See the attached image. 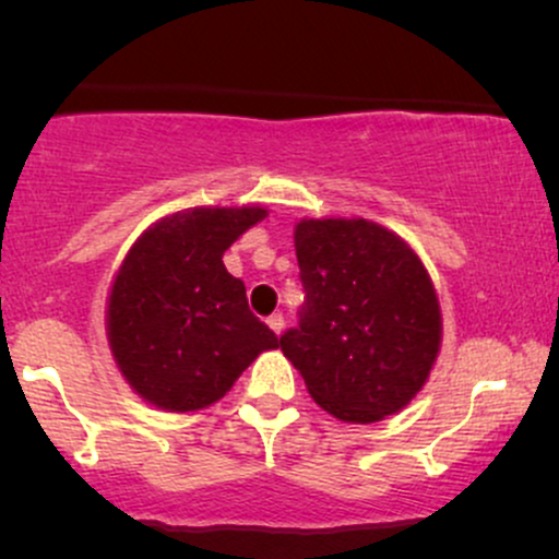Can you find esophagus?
<instances>
[{"instance_id": "esophagus-1", "label": "esophagus", "mask_w": 559, "mask_h": 559, "mask_svg": "<svg viewBox=\"0 0 559 559\" xmlns=\"http://www.w3.org/2000/svg\"><path fill=\"white\" fill-rule=\"evenodd\" d=\"M267 325H271V331L278 336V333L284 331V316H281V312H273V316L267 318Z\"/></svg>"}]
</instances>
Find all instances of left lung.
Listing matches in <instances>:
<instances>
[{
    "mask_svg": "<svg viewBox=\"0 0 559 559\" xmlns=\"http://www.w3.org/2000/svg\"><path fill=\"white\" fill-rule=\"evenodd\" d=\"M305 307L281 352L316 404L344 423H378L426 386L441 349L439 294L413 247L365 217L294 226Z\"/></svg>",
    "mask_w": 559,
    "mask_h": 559,
    "instance_id": "left-lung-1",
    "label": "left lung"
}]
</instances>
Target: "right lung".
<instances>
[{
	"label": "right lung",
	"mask_w": 559,
	"mask_h": 559,
	"mask_svg": "<svg viewBox=\"0 0 559 559\" xmlns=\"http://www.w3.org/2000/svg\"><path fill=\"white\" fill-rule=\"evenodd\" d=\"M265 217L260 204L178 210L128 249L107 294V344L128 386L152 407H210L278 346L223 265L230 243Z\"/></svg>",
	"instance_id": "add662e5"
}]
</instances>
